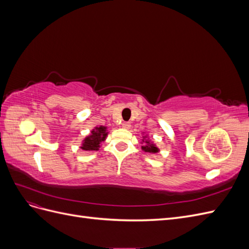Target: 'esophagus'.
<instances>
[{
	"label": "esophagus",
	"mask_w": 249,
	"mask_h": 249,
	"mask_svg": "<svg viewBox=\"0 0 249 249\" xmlns=\"http://www.w3.org/2000/svg\"><path fill=\"white\" fill-rule=\"evenodd\" d=\"M123 127H124V129H130V127H131V124L130 123H123Z\"/></svg>",
	"instance_id": "1"
}]
</instances>
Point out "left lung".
I'll return each instance as SVG.
<instances>
[{"instance_id": "1", "label": "left lung", "mask_w": 249, "mask_h": 249, "mask_svg": "<svg viewBox=\"0 0 249 249\" xmlns=\"http://www.w3.org/2000/svg\"><path fill=\"white\" fill-rule=\"evenodd\" d=\"M142 141L144 142V145H143L141 148L144 150V152H146V153H158L159 152L158 147L155 144H153V143H150V141L148 139H146V136L143 137Z\"/></svg>"}]
</instances>
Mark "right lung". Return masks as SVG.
<instances>
[{"label":"right lung","instance_id":"1","mask_svg":"<svg viewBox=\"0 0 249 249\" xmlns=\"http://www.w3.org/2000/svg\"><path fill=\"white\" fill-rule=\"evenodd\" d=\"M106 126H96L93 131H91V135H89L83 140L81 148L84 150H99L100 144L106 139L108 132Z\"/></svg>","mask_w":249,"mask_h":249}]
</instances>
